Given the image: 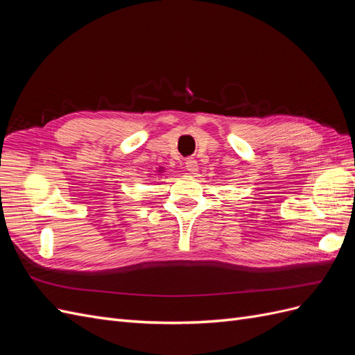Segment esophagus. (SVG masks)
I'll return each mask as SVG.
<instances>
[{"instance_id":"obj_1","label":"esophagus","mask_w":355,"mask_h":355,"mask_svg":"<svg viewBox=\"0 0 355 355\" xmlns=\"http://www.w3.org/2000/svg\"><path fill=\"white\" fill-rule=\"evenodd\" d=\"M185 168H187V171H189V173H194V171L198 170L197 161L194 158H187L185 159Z\"/></svg>"}]
</instances>
